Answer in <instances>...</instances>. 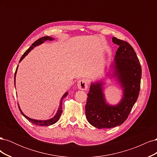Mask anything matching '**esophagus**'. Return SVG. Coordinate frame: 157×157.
Masks as SVG:
<instances>
[{
	"label": "esophagus",
	"instance_id": "esophagus-1",
	"mask_svg": "<svg viewBox=\"0 0 157 157\" xmlns=\"http://www.w3.org/2000/svg\"><path fill=\"white\" fill-rule=\"evenodd\" d=\"M88 80L86 78L79 80L77 82V86L80 90H86L88 88Z\"/></svg>",
	"mask_w": 157,
	"mask_h": 157
}]
</instances>
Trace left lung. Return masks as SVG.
I'll list each match as a JSON object with an SVG mask.
<instances>
[{"mask_svg":"<svg viewBox=\"0 0 157 157\" xmlns=\"http://www.w3.org/2000/svg\"><path fill=\"white\" fill-rule=\"evenodd\" d=\"M119 46L110 67L122 89V97L117 105L107 103L103 80L92 82L85 106V114L91 125L99 129L121 125L127 119L139 96L141 67L136 52L128 42L113 37ZM109 77V75H106Z\"/></svg>","mask_w":157,"mask_h":157,"instance_id":"1","label":"left lung"}]
</instances>
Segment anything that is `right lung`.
I'll use <instances>...</instances> for the list:
<instances>
[{"mask_svg": "<svg viewBox=\"0 0 157 157\" xmlns=\"http://www.w3.org/2000/svg\"><path fill=\"white\" fill-rule=\"evenodd\" d=\"M54 38H52L51 36H43L42 38H40L39 39L36 40L34 43H33V44L30 46V48L28 49L24 54H23V56H21V58H20V62H21V61H22V59L25 58V57L29 53V52L35 48V47H36V46H39L41 44L44 43V42L46 40H54ZM17 68H18V65L17 67V69L16 70V73H15V75H14V85H16V73H17ZM68 95V92H66L64 94L63 96L61 97V99L60 100V103H59V106L58 107V111H57L56 114L54 115V117H52V118H50V119H48V120H44V121H42V120H35V119H33V118H31L29 117H28L27 116H26L24 113H23L22 112V111L21 110V109L20 107V105H19L18 104V107H19V109H20V111L21 112V113L23 115V116L25 118H27V119L29 121V122H32L33 124H34L35 125H37V126H50V125H52L55 124L56 122H57L58 121L59 117H61V113H62V102H63V99L67 96Z\"/></svg>", "mask_w": 157, "mask_h": 157, "instance_id": "obj_1", "label": "right lung"}]
</instances>
